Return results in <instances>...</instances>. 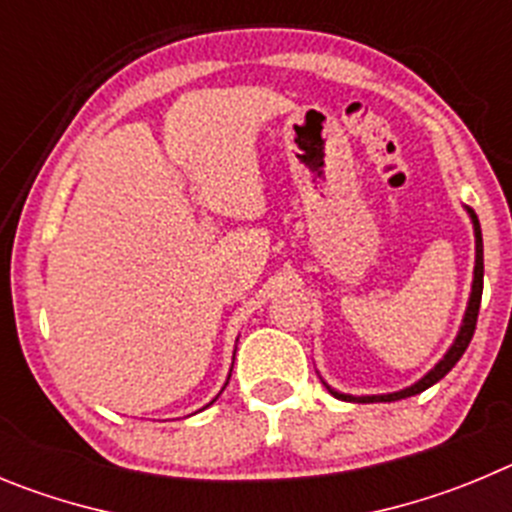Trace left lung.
<instances>
[{
  "mask_svg": "<svg viewBox=\"0 0 512 512\" xmlns=\"http://www.w3.org/2000/svg\"><path fill=\"white\" fill-rule=\"evenodd\" d=\"M467 211H469V216H472V224H474V250H477V255H474L472 296H469V306H467V313H464L462 329H459L457 339H454V344H451L449 352L444 354V359H441V362L434 367V370L428 372V375H423L421 380L416 382V385H411V388L398 390V393H388V395H362V398H354V395L336 393L334 388H329V385H326V390H329V393L334 395V398L352 400V403H393V400H400V398H411V395L423 393V390L431 388L434 382H439L441 377H444L446 372L451 370V367L457 365L459 357H462V354L467 352L469 342H472V336H474V326H477V313H480V301H482V278H485V260H482V229H480V219H477V214H474L472 209H467Z\"/></svg>",
  "mask_w": 512,
  "mask_h": 512,
  "instance_id": "left-lung-1",
  "label": "left lung"
}]
</instances>
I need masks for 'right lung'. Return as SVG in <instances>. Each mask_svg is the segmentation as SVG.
<instances>
[{"mask_svg":"<svg viewBox=\"0 0 512 512\" xmlns=\"http://www.w3.org/2000/svg\"><path fill=\"white\" fill-rule=\"evenodd\" d=\"M211 403H214V400H211Z\"/></svg>","mask_w":512,"mask_h":512,"instance_id":"obj_1","label":"right lung"}]
</instances>
